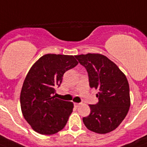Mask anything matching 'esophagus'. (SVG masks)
<instances>
[{"label": "esophagus", "instance_id": "obj_1", "mask_svg": "<svg viewBox=\"0 0 147 147\" xmlns=\"http://www.w3.org/2000/svg\"><path fill=\"white\" fill-rule=\"evenodd\" d=\"M81 104H79V103H74V105H75V107H78L80 106Z\"/></svg>", "mask_w": 147, "mask_h": 147}]
</instances>
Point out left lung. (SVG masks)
<instances>
[{
    "mask_svg": "<svg viewBox=\"0 0 147 147\" xmlns=\"http://www.w3.org/2000/svg\"><path fill=\"white\" fill-rule=\"evenodd\" d=\"M87 70L89 85L99 91L97 105H89L91 113L83 117L85 127L97 134L115 130L125 118L130 106V88L123 71L114 62L99 53L76 55Z\"/></svg>",
    "mask_w": 147,
    "mask_h": 147,
    "instance_id": "1",
    "label": "left lung"
}]
</instances>
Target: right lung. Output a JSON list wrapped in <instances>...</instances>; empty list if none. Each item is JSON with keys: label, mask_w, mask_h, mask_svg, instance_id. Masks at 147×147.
<instances>
[{"label": "right lung", "mask_w": 147, "mask_h": 147, "mask_svg": "<svg viewBox=\"0 0 147 147\" xmlns=\"http://www.w3.org/2000/svg\"><path fill=\"white\" fill-rule=\"evenodd\" d=\"M78 64L73 55L46 54L29 70L20 92V107L24 117L36 132L52 135L65 126L73 103L53 94L65 72Z\"/></svg>", "instance_id": "add662e5"}]
</instances>
